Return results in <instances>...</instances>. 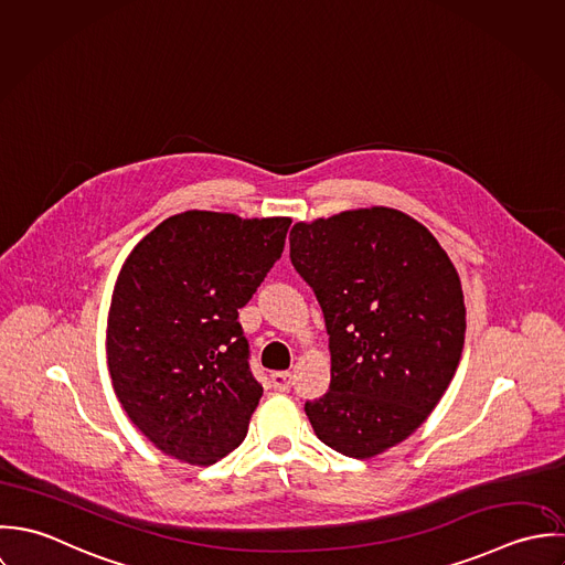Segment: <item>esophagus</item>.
<instances>
[{
	"instance_id": "obj_1",
	"label": "esophagus",
	"mask_w": 565,
	"mask_h": 565,
	"mask_svg": "<svg viewBox=\"0 0 565 565\" xmlns=\"http://www.w3.org/2000/svg\"><path fill=\"white\" fill-rule=\"evenodd\" d=\"M270 384L275 391H288L292 386V373L290 371H275L270 375Z\"/></svg>"
}]
</instances>
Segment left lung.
<instances>
[{
    "label": "left lung",
    "instance_id": "8db88e82",
    "mask_svg": "<svg viewBox=\"0 0 565 565\" xmlns=\"http://www.w3.org/2000/svg\"><path fill=\"white\" fill-rule=\"evenodd\" d=\"M290 259L330 334V391L306 402L317 437L351 458L402 444L435 411L462 353L465 303L448 253L415 218L369 207L297 223Z\"/></svg>",
    "mask_w": 565,
    "mask_h": 565
}]
</instances>
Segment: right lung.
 Returning <instances> with one entry per match:
<instances>
[{"label":"right lung","instance_id":"1","mask_svg":"<svg viewBox=\"0 0 565 565\" xmlns=\"http://www.w3.org/2000/svg\"><path fill=\"white\" fill-rule=\"evenodd\" d=\"M290 218L183 212L126 257L107 321L115 395L154 448L192 465L235 450L264 393L237 310L281 257Z\"/></svg>","mask_w":565,"mask_h":565}]
</instances>
